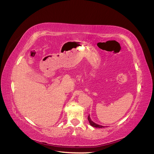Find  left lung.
Masks as SVG:
<instances>
[{
	"label": "left lung",
	"instance_id": "left-lung-1",
	"mask_svg": "<svg viewBox=\"0 0 154 154\" xmlns=\"http://www.w3.org/2000/svg\"><path fill=\"white\" fill-rule=\"evenodd\" d=\"M88 121H89V123H90V125H91V126H93V127H95V128H104L103 126L100 125H98V124H96L95 123H94L93 121H91V119H90L89 116H88Z\"/></svg>",
	"mask_w": 154,
	"mask_h": 154
}]
</instances>
